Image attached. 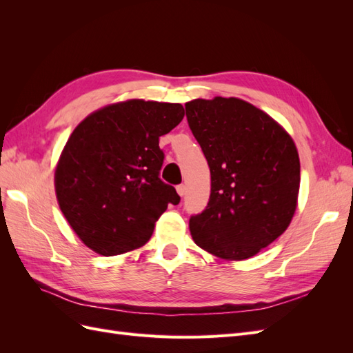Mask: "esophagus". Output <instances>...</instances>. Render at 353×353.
<instances>
[{
  "instance_id": "34e87169",
  "label": "esophagus",
  "mask_w": 353,
  "mask_h": 353,
  "mask_svg": "<svg viewBox=\"0 0 353 353\" xmlns=\"http://www.w3.org/2000/svg\"><path fill=\"white\" fill-rule=\"evenodd\" d=\"M176 191H178V194H179L181 197H184L185 193H187V187H185V185H178V187H176Z\"/></svg>"
}]
</instances>
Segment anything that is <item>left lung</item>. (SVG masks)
<instances>
[{"label": "left lung", "mask_w": 353, "mask_h": 353, "mask_svg": "<svg viewBox=\"0 0 353 353\" xmlns=\"http://www.w3.org/2000/svg\"><path fill=\"white\" fill-rule=\"evenodd\" d=\"M185 110L212 181L206 209L190 219L191 237L219 259H249L294 216L301 187L296 144L268 113L241 99H196Z\"/></svg>", "instance_id": "left-lung-1"}]
</instances>
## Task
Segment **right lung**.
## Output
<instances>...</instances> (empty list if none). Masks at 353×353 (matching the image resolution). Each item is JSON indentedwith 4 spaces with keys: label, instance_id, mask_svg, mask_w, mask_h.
Masks as SVG:
<instances>
[{
    "label": "right lung",
    "instance_id": "right-lung-1",
    "mask_svg": "<svg viewBox=\"0 0 353 353\" xmlns=\"http://www.w3.org/2000/svg\"><path fill=\"white\" fill-rule=\"evenodd\" d=\"M179 103L132 99L92 112L74 128L54 169L60 210L79 240L101 256L140 249L169 203L159 178V137L183 121Z\"/></svg>",
    "mask_w": 353,
    "mask_h": 353
}]
</instances>
